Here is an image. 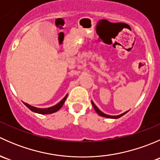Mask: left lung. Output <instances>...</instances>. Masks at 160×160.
I'll return each mask as SVG.
<instances>
[{
	"label": "left lung",
	"instance_id": "obj_1",
	"mask_svg": "<svg viewBox=\"0 0 160 160\" xmlns=\"http://www.w3.org/2000/svg\"><path fill=\"white\" fill-rule=\"evenodd\" d=\"M92 105H93V108H94V110L96 111V112L98 113V114H99V115L102 116V117L108 118H121V117H122V115H124V114H126V113L128 112V111H126V112L123 113V114H120V115H117V116H111V115H108V114H104V113H103L102 111H100L99 109H98V108H97V106L95 105L94 104H93V101H92Z\"/></svg>",
	"mask_w": 160,
	"mask_h": 160
}]
</instances>
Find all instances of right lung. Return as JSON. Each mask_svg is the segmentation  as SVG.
<instances>
[{"label":"right lung","mask_w":160,"mask_h":160,"mask_svg":"<svg viewBox=\"0 0 160 160\" xmlns=\"http://www.w3.org/2000/svg\"><path fill=\"white\" fill-rule=\"evenodd\" d=\"M67 98V95H66L65 98H64L63 99L60 101V102L58 103L56 105L53 106V107L49 108H38L32 107V106L26 104V103H24V104H25V105L28 108H29L30 110L32 111H33V112L38 113V114H52V113H55V112H56L57 111H59V109L62 107V105H63V104H64V102H65Z\"/></svg>","instance_id":"right-lung-1"}]
</instances>
